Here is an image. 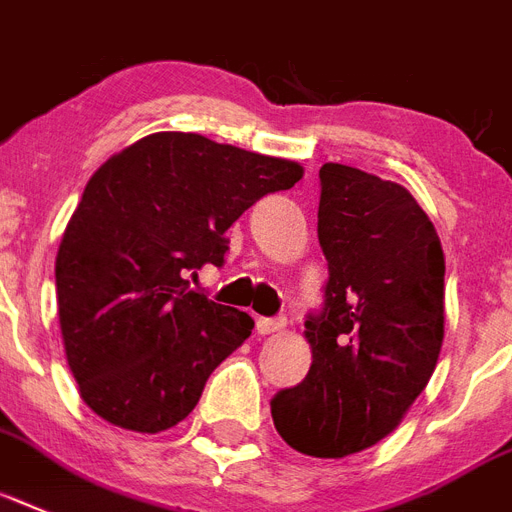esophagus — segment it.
Returning <instances> with one entry per match:
<instances>
[{
  "label": "esophagus",
  "mask_w": 512,
  "mask_h": 512,
  "mask_svg": "<svg viewBox=\"0 0 512 512\" xmlns=\"http://www.w3.org/2000/svg\"><path fill=\"white\" fill-rule=\"evenodd\" d=\"M282 327H285V316H259L256 319V332L259 335H272V332Z\"/></svg>",
  "instance_id": "1"
}]
</instances>
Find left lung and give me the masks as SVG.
<instances>
[{"label":"left lung","instance_id":"left-lung-1","mask_svg":"<svg viewBox=\"0 0 512 512\" xmlns=\"http://www.w3.org/2000/svg\"><path fill=\"white\" fill-rule=\"evenodd\" d=\"M319 246L329 277L306 316L311 369L272 398L298 453L345 458L377 445L424 392L445 337V256L398 183L345 164L319 170Z\"/></svg>","mask_w":512,"mask_h":512}]
</instances>
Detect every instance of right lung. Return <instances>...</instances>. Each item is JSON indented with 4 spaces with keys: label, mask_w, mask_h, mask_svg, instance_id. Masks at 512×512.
Masks as SVG:
<instances>
[{
    "label": "right lung",
    "mask_w": 512,
    "mask_h": 512,
    "mask_svg": "<svg viewBox=\"0 0 512 512\" xmlns=\"http://www.w3.org/2000/svg\"><path fill=\"white\" fill-rule=\"evenodd\" d=\"M301 177V164L196 133L146 135L94 172L54 280L67 363L96 416L156 434L196 408L253 319L190 280L225 264L243 211Z\"/></svg>",
    "instance_id": "1"
}]
</instances>
